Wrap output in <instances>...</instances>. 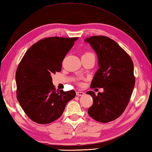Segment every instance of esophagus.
Listing matches in <instances>:
<instances>
[{"label": "esophagus", "instance_id": "obj_1", "mask_svg": "<svg viewBox=\"0 0 152 152\" xmlns=\"http://www.w3.org/2000/svg\"><path fill=\"white\" fill-rule=\"evenodd\" d=\"M84 95V93L82 91H76V96H82Z\"/></svg>", "mask_w": 152, "mask_h": 152}]
</instances>
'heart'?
I'll return each mask as SVG.
<instances>
[{"label":"heart","instance_id":"heart-1","mask_svg":"<svg viewBox=\"0 0 152 152\" xmlns=\"http://www.w3.org/2000/svg\"><path fill=\"white\" fill-rule=\"evenodd\" d=\"M88 54H91V53H86L84 55H88Z\"/></svg>","mask_w":152,"mask_h":152}]
</instances>
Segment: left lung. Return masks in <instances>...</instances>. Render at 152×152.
Segmentation results:
<instances>
[{
  "mask_svg": "<svg viewBox=\"0 0 152 152\" xmlns=\"http://www.w3.org/2000/svg\"><path fill=\"white\" fill-rule=\"evenodd\" d=\"M84 41L96 51L99 64L90 87L104 90L97 95L86 92L94 100L88 113L94 120L109 123L119 117L130 102L135 85L133 62L125 50L108 37L95 35Z\"/></svg>",
  "mask_w": 152,
  "mask_h": 152,
  "instance_id": "8db88e82",
  "label": "left lung"
}]
</instances>
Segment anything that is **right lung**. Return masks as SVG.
<instances>
[{
	"label": "right lung",
	"instance_id": "obj_1",
	"mask_svg": "<svg viewBox=\"0 0 152 152\" xmlns=\"http://www.w3.org/2000/svg\"><path fill=\"white\" fill-rule=\"evenodd\" d=\"M78 37H51L27 50L16 72L17 99L23 111L38 124H49L61 117L74 90H56L51 75L61 71L65 56Z\"/></svg>",
	"mask_w": 152,
	"mask_h": 152
}]
</instances>
